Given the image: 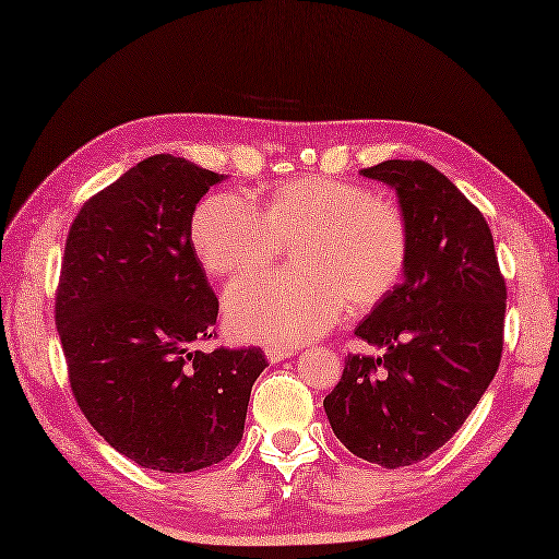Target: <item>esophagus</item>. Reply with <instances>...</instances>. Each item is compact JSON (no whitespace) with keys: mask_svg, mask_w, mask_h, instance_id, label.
Wrapping results in <instances>:
<instances>
[{"mask_svg":"<svg viewBox=\"0 0 559 559\" xmlns=\"http://www.w3.org/2000/svg\"><path fill=\"white\" fill-rule=\"evenodd\" d=\"M295 350L293 348H281V346H269L266 348V358L271 360V362H281V360H286V358H290Z\"/></svg>","mask_w":559,"mask_h":559,"instance_id":"esophagus-1","label":"esophagus"}]
</instances>
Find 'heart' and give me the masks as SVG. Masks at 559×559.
<instances>
[{
	"instance_id": "1",
	"label": "heart",
	"mask_w": 559,
	"mask_h": 559,
	"mask_svg": "<svg viewBox=\"0 0 559 559\" xmlns=\"http://www.w3.org/2000/svg\"><path fill=\"white\" fill-rule=\"evenodd\" d=\"M189 237L201 266L218 278L261 271L293 245L298 269L249 276L225 293L235 334L273 346L322 334L346 305L365 312L386 300L411 254L408 221L394 201L329 175L273 185L261 209L240 194H211Z\"/></svg>"
}]
</instances>
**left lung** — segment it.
Here are the masks:
<instances>
[{"label":"left lung","instance_id":"obj_1","mask_svg":"<svg viewBox=\"0 0 559 559\" xmlns=\"http://www.w3.org/2000/svg\"><path fill=\"white\" fill-rule=\"evenodd\" d=\"M396 189L408 221L403 281L355 329L384 355H348L324 399L348 451L384 468L444 447L502 360L507 283L483 213L425 160L360 170Z\"/></svg>","mask_w":559,"mask_h":559}]
</instances>
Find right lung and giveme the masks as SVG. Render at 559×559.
I'll return each instance as SVG.
<instances>
[{"label":"right lung","mask_w":559,"mask_h":559,"mask_svg":"<svg viewBox=\"0 0 559 559\" xmlns=\"http://www.w3.org/2000/svg\"><path fill=\"white\" fill-rule=\"evenodd\" d=\"M223 175L170 153L93 194L71 223L55 298L69 384L96 432L139 466L192 473L240 444L264 350H197L218 298L192 216Z\"/></svg>","instance_id":"1"}]
</instances>
